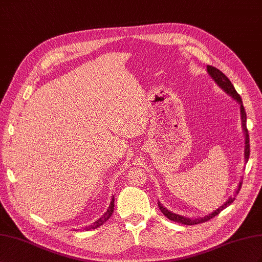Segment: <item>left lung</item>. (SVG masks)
I'll list each match as a JSON object with an SVG mask.
<instances>
[{
    "instance_id": "1",
    "label": "left lung",
    "mask_w": 262,
    "mask_h": 262,
    "mask_svg": "<svg viewBox=\"0 0 262 262\" xmlns=\"http://www.w3.org/2000/svg\"><path fill=\"white\" fill-rule=\"evenodd\" d=\"M207 72L210 76L214 79V81L217 83L224 91H225L227 94H229L231 98L235 99L236 101H238V103L241 104V114H242V122H243V129L245 132V136H246V141H245V159L246 161H248L249 159V155H250V145H249V134H248V129H247V124H246V122H247V115H246V112H245V107L243 105V101H242V98L241 95H239L237 93V91L235 90L233 83H231L230 80L224 74L221 70H219L217 68H215V67H212V66H207ZM242 183L239 184V188H241ZM239 189L237 190V193H238ZM235 201V198H229L228 201H226L225 204H223L222 206H220L217 210H216L215 212H213L212 214H208L206 216H204V217H198V219H188V217H183V216H180V215H177L172 212L168 211L166 207H163L160 202H158V206L161 210L162 214L166 216L167 219H169L170 221H173V222H177V223H180V224H184V225H195V224H201V223H204V222H207L210 221L211 219L215 217L216 215H219L224 208H226L228 205H230L233 202Z\"/></svg>"
}]
</instances>
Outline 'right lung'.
Listing matches in <instances>:
<instances>
[{"mask_svg": "<svg viewBox=\"0 0 262 262\" xmlns=\"http://www.w3.org/2000/svg\"><path fill=\"white\" fill-rule=\"evenodd\" d=\"M113 211H114V196L112 198L111 205H110V207L107 208V211H106L105 213H104V215L102 216L101 219H99L98 221L94 222L91 226L86 227V230H88V229H94V228H98V227H100L101 225H103V224L105 223V222L111 217L112 214H113Z\"/></svg>", "mask_w": 262, "mask_h": 262, "instance_id": "right-lung-1", "label": "right lung"}]
</instances>
